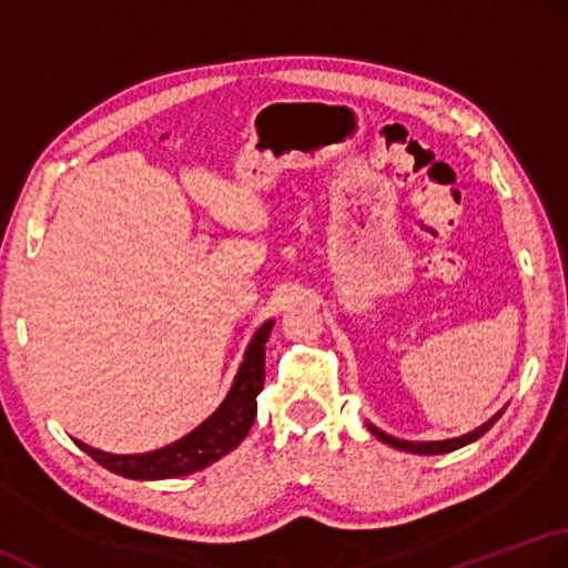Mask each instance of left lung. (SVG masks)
<instances>
[{
    "label": "left lung",
    "instance_id": "left-lung-1",
    "mask_svg": "<svg viewBox=\"0 0 568 568\" xmlns=\"http://www.w3.org/2000/svg\"><path fill=\"white\" fill-rule=\"evenodd\" d=\"M503 416V412H497L493 419H488L485 422L483 426H478L476 432H470V434H466V436H458V438H448V442H419V444H414V442H399V438H395V436H387L385 432H379L377 426H373V424H367L369 426V432H373L379 442H385V444H389V446H395V448H402V450H409V454H419V456H436V454H448V450H456V448H460V446H466V444H473L476 442V438H480L485 432L490 429V426L500 419Z\"/></svg>",
    "mask_w": 568,
    "mask_h": 568
}]
</instances>
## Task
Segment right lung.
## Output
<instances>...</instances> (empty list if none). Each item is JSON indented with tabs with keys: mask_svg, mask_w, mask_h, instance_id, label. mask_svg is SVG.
<instances>
[{
	"mask_svg": "<svg viewBox=\"0 0 568 568\" xmlns=\"http://www.w3.org/2000/svg\"><path fill=\"white\" fill-rule=\"evenodd\" d=\"M272 326L274 321H267L254 333L245 353V363L240 365L235 385L225 402L220 404L213 416H207L201 426H195L191 434L179 438V442L136 456H114L78 442V438H73V442L90 458H95L102 468L134 480L179 478L211 466V463L240 446L242 438L252 429L254 416H257V395L264 387V343L270 341Z\"/></svg>",
	"mask_w": 568,
	"mask_h": 568,
	"instance_id": "1",
	"label": "right lung"
}]
</instances>
